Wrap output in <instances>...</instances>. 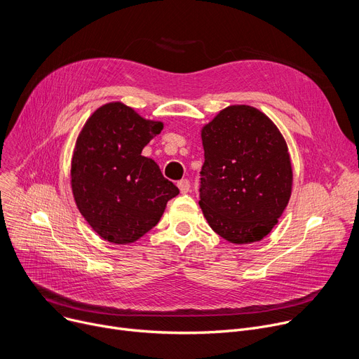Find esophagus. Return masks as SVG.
I'll return each mask as SVG.
<instances>
[{
	"label": "esophagus",
	"instance_id": "1",
	"mask_svg": "<svg viewBox=\"0 0 359 359\" xmlns=\"http://www.w3.org/2000/svg\"><path fill=\"white\" fill-rule=\"evenodd\" d=\"M177 185H178V188H180V191L182 192V194H187V192H189L191 184H189V181H188V180H181Z\"/></svg>",
	"mask_w": 359,
	"mask_h": 359
}]
</instances>
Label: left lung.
Masks as SVG:
<instances>
[{
    "instance_id": "8db88e82",
    "label": "left lung",
    "mask_w": 359,
    "mask_h": 359,
    "mask_svg": "<svg viewBox=\"0 0 359 359\" xmlns=\"http://www.w3.org/2000/svg\"><path fill=\"white\" fill-rule=\"evenodd\" d=\"M200 207L234 244L266 237L283 214L293 172L280 130L253 106L231 104L201 129Z\"/></svg>"
}]
</instances>
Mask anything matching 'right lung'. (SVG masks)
<instances>
[{
  "label": "right lung",
  "mask_w": 359,
  "mask_h": 359,
  "mask_svg": "<svg viewBox=\"0 0 359 359\" xmlns=\"http://www.w3.org/2000/svg\"><path fill=\"white\" fill-rule=\"evenodd\" d=\"M162 122L110 102L86 121L72 158V191L80 214L106 241L128 244L158 224L180 189L142 149Z\"/></svg>",
  "instance_id": "right-lung-1"
}]
</instances>
